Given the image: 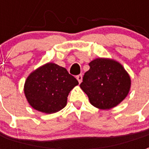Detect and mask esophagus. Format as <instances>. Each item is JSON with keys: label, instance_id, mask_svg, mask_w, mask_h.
Here are the masks:
<instances>
[{"label": "esophagus", "instance_id": "obj_1", "mask_svg": "<svg viewBox=\"0 0 149 149\" xmlns=\"http://www.w3.org/2000/svg\"><path fill=\"white\" fill-rule=\"evenodd\" d=\"M77 81L79 83H81V81H82V75L80 74V75H77Z\"/></svg>", "mask_w": 149, "mask_h": 149}]
</instances>
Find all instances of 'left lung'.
I'll list each match as a JSON object with an SVG mask.
<instances>
[{"label":"left lung","instance_id":"obj_1","mask_svg":"<svg viewBox=\"0 0 149 149\" xmlns=\"http://www.w3.org/2000/svg\"><path fill=\"white\" fill-rule=\"evenodd\" d=\"M80 84L90 103L100 109L116 106L127 97L131 80L120 63L109 59L97 58L91 61Z\"/></svg>","mask_w":149,"mask_h":149}]
</instances>
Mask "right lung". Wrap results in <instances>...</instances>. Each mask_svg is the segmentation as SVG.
<instances>
[{
	"instance_id": "right-lung-1",
	"label": "right lung",
	"mask_w": 149,
	"mask_h": 149,
	"mask_svg": "<svg viewBox=\"0 0 149 149\" xmlns=\"http://www.w3.org/2000/svg\"><path fill=\"white\" fill-rule=\"evenodd\" d=\"M78 84L66 68L48 63L29 76L24 94L34 109L54 113L65 108L69 92Z\"/></svg>"
}]
</instances>
